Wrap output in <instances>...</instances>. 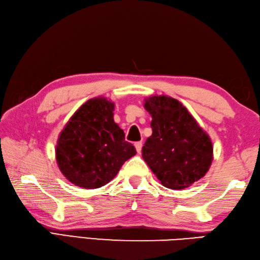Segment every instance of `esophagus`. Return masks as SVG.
<instances>
[{
    "label": "esophagus",
    "instance_id": "34e87169",
    "mask_svg": "<svg viewBox=\"0 0 260 260\" xmlns=\"http://www.w3.org/2000/svg\"><path fill=\"white\" fill-rule=\"evenodd\" d=\"M134 145H135V149H136V151H137V153H141L142 146H143V143H142V142H136V143H135Z\"/></svg>",
    "mask_w": 260,
    "mask_h": 260
}]
</instances>
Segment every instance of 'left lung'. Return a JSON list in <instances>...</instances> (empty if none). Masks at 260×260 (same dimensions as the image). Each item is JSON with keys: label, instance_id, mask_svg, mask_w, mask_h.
I'll return each mask as SVG.
<instances>
[{"label": "left lung", "instance_id": "1", "mask_svg": "<svg viewBox=\"0 0 260 260\" xmlns=\"http://www.w3.org/2000/svg\"><path fill=\"white\" fill-rule=\"evenodd\" d=\"M152 116V135L142 147V156L161 184L182 189L200 180L213 160L210 136L179 101L167 95L145 99Z\"/></svg>", "mask_w": 260, "mask_h": 260}]
</instances>
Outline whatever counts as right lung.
<instances>
[{
	"instance_id": "obj_1",
	"label": "right lung",
	"mask_w": 260,
	"mask_h": 260,
	"mask_svg": "<svg viewBox=\"0 0 260 260\" xmlns=\"http://www.w3.org/2000/svg\"><path fill=\"white\" fill-rule=\"evenodd\" d=\"M114 103L104 96L86 101L71 117L56 145V161L72 184L94 189L113 179L136 154L114 121Z\"/></svg>"
}]
</instances>
